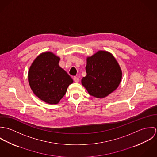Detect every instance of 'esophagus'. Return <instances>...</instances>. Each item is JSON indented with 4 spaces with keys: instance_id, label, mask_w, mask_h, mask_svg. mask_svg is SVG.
Here are the masks:
<instances>
[{
    "instance_id": "1",
    "label": "esophagus",
    "mask_w": 157,
    "mask_h": 157,
    "mask_svg": "<svg viewBox=\"0 0 157 157\" xmlns=\"http://www.w3.org/2000/svg\"><path fill=\"white\" fill-rule=\"evenodd\" d=\"M73 79H74V82H76V83H78V82H79V78H78L77 77H74Z\"/></svg>"
}]
</instances>
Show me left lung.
Listing matches in <instances>:
<instances>
[{
	"label": "left lung",
	"instance_id": "left-lung-1",
	"mask_svg": "<svg viewBox=\"0 0 157 157\" xmlns=\"http://www.w3.org/2000/svg\"><path fill=\"white\" fill-rule=\"evenodd\" d=\"M86 75L82 84L90 95L105 98L116 90L121 80L122 71L112 54L99 50L86 58Z\"/></svg>",
	"mask_w": 157,
	"mask_h": 157
}]
</instances>
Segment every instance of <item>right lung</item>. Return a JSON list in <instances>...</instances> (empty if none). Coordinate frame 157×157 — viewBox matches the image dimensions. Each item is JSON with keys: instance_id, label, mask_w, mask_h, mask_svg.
<instances>
[{"instance_id": "obj_1", "label": "right lung", "mask_w": 157, "mask_h": 157, "mask_svg": "<svg viewBox=\"0 0 157 157\" xmlns=\"http://www.w3.org/2000/svg\"><path fill=\"white\" fill-rule=\"evenodd\" d=\"M60 57L50 51L39 54L28 71L31 89L40 100L50 105L59 103L73 80L59 65Z\"/></svg>"}]
</instances>
